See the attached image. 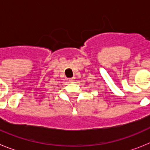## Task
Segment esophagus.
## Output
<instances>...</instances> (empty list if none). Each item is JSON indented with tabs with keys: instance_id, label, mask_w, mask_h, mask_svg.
Wrapping results in <instances>:
<instances>
[{
	"instance_id": "esophagus-1",
	"label": "esophagus",
	"mask_w": 150,
	"mask_h": 150,
	"mask_svg": "<svg viewBox=\"0 0 150 150\" xmlns=\"http://www.w3.org/2000/svg\"><path fill=\"white\" fill-rule=\"evenodd\" d=\"M68 80H69V81H70V82H74V80H75V78H74V77L69 78V79H68Z\"/></svg>"
}]
</instances>
